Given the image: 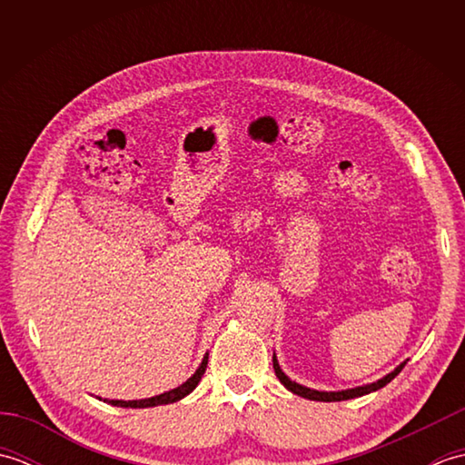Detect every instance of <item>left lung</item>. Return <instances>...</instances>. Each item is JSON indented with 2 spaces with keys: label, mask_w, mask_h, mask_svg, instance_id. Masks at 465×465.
Segmentation results:
<instances>
[{
  "label": "left lung",
  "mask_w": 465,
  "mask_h": 465,
  "mask_svg": "<svg viewBox=\"0 0 465 465\" xmlns=\"http://www.w3.org/2000/svg\"><path fill=\"white\" fill-rule=\"evenodd\" d=\"M403 365H406V363L398 365V368L393 370L391 373L385 375V378L378 380L375 383H370V385H361V388L343 390V391H318V390L303 388V385L292 381V380L288 378V375H285V373L280 370V363H278V360H275V355H273V370H275V375H278L280 381L285 385V388H288V390L293 391V393H298V396H302V398H308V400H313V401H343V400H351V398L365 396V393L380 390V388H383L385 383H390V381H391L393 378H396V375L403 370Z\"/></svg>",
  "instance_id": "obj_1"
}]
</instances>
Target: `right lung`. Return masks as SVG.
Instances as JSON below:
<instances>
[{
  "label": "right lung",
  "instance_id": "1",
  "mask_svg": "<svg viewBox=\"0 0 465 465\" xmlns=\"http://www.w3.org/2000/svg\"><path fill=\"white\" fill-rule=\"evenodd\" d=\"M205 368H207V353L205 358L202 361L200 368H197V371L192 375L190 380H187L185 383H182L180 388H175L172 391H165L162 393V396H155V398H147V400H134V401H122V400H110L112 406H117V408H153V406H163V403H172V401H177L185 398L187 393L195 390V385L200 383L202 375L205 373Z\"/></svg>",
  "mask_w": 465,
  "mask_h": 465
}]
</instances>
